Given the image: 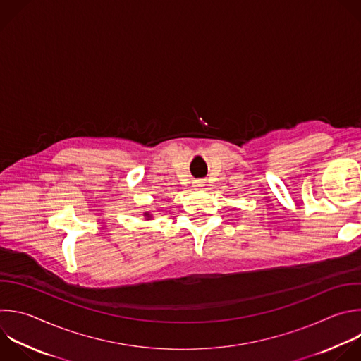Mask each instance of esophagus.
Returning a JSON list of instances; mask_svg holds the SVG:
<instances>
[{
	"label": "esophagus",
	"mask_w": 361,
	"mask_h": 361,
	"mask_svg": "<svg viewBox=\"0 0 361 361\" xmlns=\"http://www.w3.org/2000/svg\"><path fill=\"white\" fill-rule=\"evenodd\" d=\"M204 183H205L204 180H197V181H194V187H204L205 185Z\"/></svg>",
	"instance_id": "obj_1"
}]
</instances>
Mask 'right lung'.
I'll list each match as a JSON object with an SVG mask.
<instances>
[{"instance_id": "obj_1", "label": "right lung", "mask_w": 361, "mask_h": 361, "mask_svg": "<svg viewBox=\"0 0 361 361\" xmlns=\"http://www.w3.org/2000/svg\"><path fill=\"white\" fill-rule=\"evenodd\" d=\"M145 216H146V218H147V219H150V218H152V215H150V214H149V212H145Z\"/></svg>"}]
</instances>
